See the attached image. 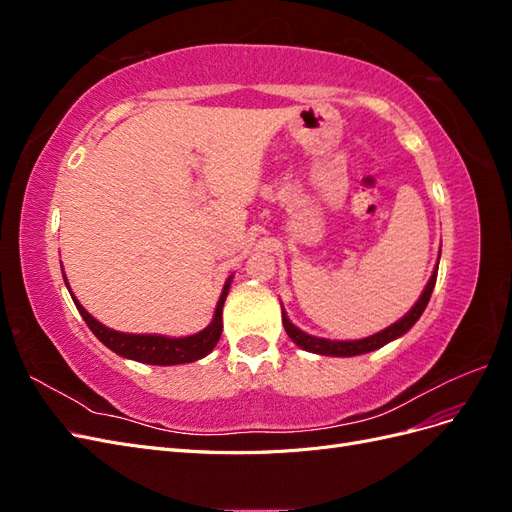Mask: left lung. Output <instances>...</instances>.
Instances as JSON below:
<instances>
[{
	"label": "left lung",
	"mask_w": 512,
	"mask_h": 512,
	"mask_svg": "<svg viewBox=\"0 0 512 512\" xmlns=\"http://www.w3.org/2000/svg\"><path fill=\"white\" fill-rule=\"evenodd\" d=\"M436 277H438V267L436 271H433L429 284L425 286L421 299L416 301V305L410 309V312L401 318L399 322L391 324L389 329H384L376 335L371 337H365V339H356V342H331V339H320V337H312L307 335L303 331H299L294 324L286 318V314L282 312V322H284V329L288 333V337L292 339L294 344H297L299 348L307 350V352H316V354H327V356H356V354H365V352H371V350H378L382 348L384 344L393 342L395 337L404 335L412 324L421 318V314L425 312V307L431 299V292H433V286H436Z\"/></svg>",
	"instance_id": "8db88e82"
}]
</instances>
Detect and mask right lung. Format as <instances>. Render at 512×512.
Masks as SVG:
<instances>
[{
    "instance_id": "right-lung-1",
    "label": "right lung",
    "mask_w": 512,
    "mask_h": 512,
    "mask_svg": "<svg viewBox=\"0 0 512 512\" xmlns=\"http://www.w3.org/2000/svg\"><path fill=\"white\" fill-rule=\"evenodd\" d=\"M66 280V277H64ZM230 288V280L226 282L222 297L215 307V316L205 331H200L190 337H162V335H130V333H119L113 329H106L96 318H91L85 307L76 301L74 305L79 309L87 327L91 329L100 342L111 348L113 352L126 356V359L138 361V363H149V365H179V363H192L207 356L218 339L222 335V307L226 301V294Z\"/></svg>"
}]
</instances>
